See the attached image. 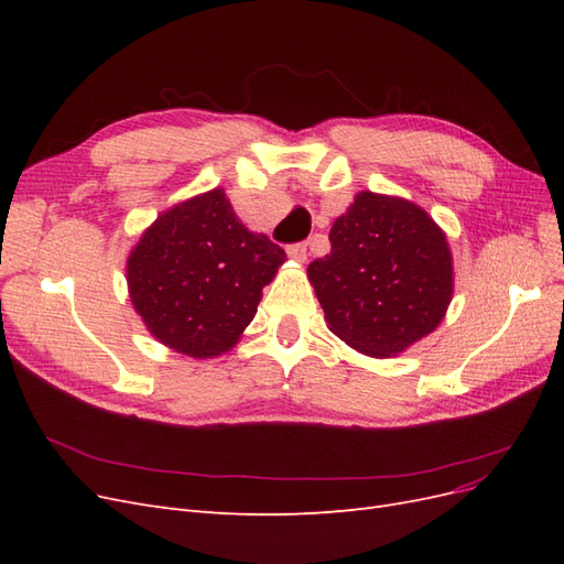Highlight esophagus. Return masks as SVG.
Listing matches in <instances>:
<instances>
[{"instance_id":"obj_1","label":"esophagus","mask_w":564,"mask_h":564,"mask_svg":"<svg viewBox=\"0 0 564 564\" xmlns=\"http://www.w3.org/2000/svg\"><path fill=\"white\" fill-rule=\"evenodd\" d=\"M286 253L292 256V259H296V261H303V259H305V253H308V247H305V242L289 245V247H286Z\"/></svg>"}]
</instances>
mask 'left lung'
<instances>
[{"label":"left lung","mask_w":564,"mask_h":564,"mask_svg":"<svg viewBox=\"0 0 564 564\" xmlns=\"http://www.w3.org/2000/svg\"><path fill=\"white\" fill-rule=\"evenodd\" d=\"M332 251L308 265L329 329L371 357L431 334L452 301V253L416 204L360 193L334 220Z\"/></svg>","instance_id":"1"}]
</instances>
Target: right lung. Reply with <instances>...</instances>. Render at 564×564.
<instances>
[{"label":"right lung","mask_w":564,"mask_h":564,"mask_svg":"<svg viewBox=\"0 0 564 564\" xmlns=\"http://www.w3.org/2000/svg\"><path fill=\"white\" fill-rule=\"evenodd\" d=\"M286 253L237 220L224 191L164 212L129 256L133 308L164 346L191 357L230 350Z\"/></svg>","instance_id":"obj_1"}]
</instances>
